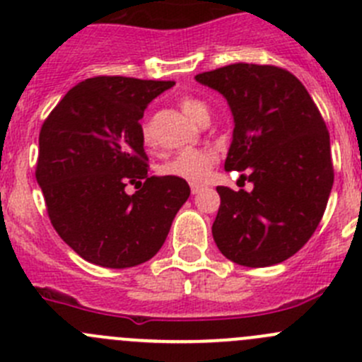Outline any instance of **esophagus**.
I'll list each match as a JSON object with an SVG mask.
<instances>
[{
    "instance_id": "34e87169",
    "label": "esophagus",
    "mask_w": 362,
    "mask_h": 362,
    "mask_svg": "<svg viewBox=\"0 0 362 362\" xmlns=\"http://www.w3.org/2000/svg\"><path fill=\"white\" fill-rule=\"evenodd\" d=\"M192 194H199L202 190V185H192Z\"/></svg>"
}]
</instances>
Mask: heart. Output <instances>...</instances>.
<instances>
[{
    "label": "heart",
    "mask_w": 362,
    "mask_h": 362,
    "mask_svg": "<svg viewBox=\"0 0 362 362\" xmlns=\"http://www.w3.org/2000/svg\"><path fill=\"white\" fill-rule=\"evenodd\" d=\"M179 106L192 120H197L202 124L206 119H209V106L194 95H183L179 99ZM142 142L149 149L154 146L153 133H151V127L147 124L142 126ZM213 163H215L213 151L185 149L168 158L160 167V172L167 177L183 179V181H190V183H202L208 179Z\"/></svg>",
    "instance_id": "b5f03b06"
}]
</instances>
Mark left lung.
Listing matches in <instances>:
<instances>
[{
    "label": "left lung",
    "instance_id": "obj_1",
    "mask_svg": "<svg viewBox=\"0 0 362 362\" xmlns=\"http://www.w3.org/2000/svg\"><path fill=\"white\" fill-rule=\"evenodd\" d=\"M195 80L229 103L235 132L226 170H245L254 185L252 192L216 187V247L243 267L282 263L308 243L327 208L334 167L325 120L282 67L240 62Z\"/></svg>",
    "mask_w": 362,
    "mask_h": 362
}]
</instances>
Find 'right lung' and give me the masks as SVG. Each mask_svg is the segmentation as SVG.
<instances>
[{
    "mask_svg": "<svg viewBox=\"0 0 362 362\" xmlns=\"http://www.w3.org/2000/svg\"><path fill=\"white\" fill-rule=\"evenodd\" d=\"M174 81L95 76L72 87L40 127L35 177L60 238L88 263L129 268L163 245L190 197L187 181L149 175L144 110ZM127 184L137 192L129 196Z\"/></svg>",
    "mask_w": 362,
    "mask_h": 362,
    "instance_id": "obj_1",
    "label": "right lung"
}]
</instances>
